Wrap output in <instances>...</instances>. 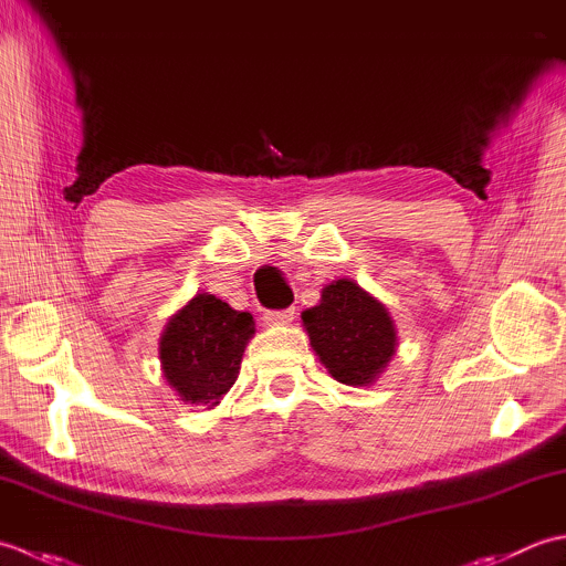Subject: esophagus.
<instances>
[{
	"label": "esophagus",
	"mask_w": 566,
	"mask_h": 566,
	"mask_svg": "<svg viewBox=\"0 0 566 566\" xmlns=\"http://www.w3.org/2000/svg\"><path fill=\"white\" fill-rule=\"evenodd\" d=\"M292 318H294V308L268 311V314L262 316V321L268 323V326H286V323H292Z\"/></svg>",
	"instance_id": "esophagus-1"
}]
</instances>
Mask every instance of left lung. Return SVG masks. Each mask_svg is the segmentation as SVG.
Listing matches in <instances>:
<instances>
[{
  "label": "left lung",
  "instance_id": "obj_1",
  "mask_svg": "<svg viewBox=\"0 0 566 566\" xmlns=\"http://www.w3.org/2000/svg\"><path fill=\"white\" fill-rule=\"evenodd\" d=\"M302 318L321 363L347 387H367L396 353L389 311L353 280L328 284L321 304L304 311Z\"/></svg>",
  "mask_w": 566,
  "mask_h": 566
}]
</instances>
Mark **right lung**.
Instances as JSON below:
<instances>
[{
	"mask_svg": "<svg viewBox=\"0 0 566 566\" xmlns=\"http://www.w3.org/2000/svg\"><path fill=\"white\" fill-rule=\"evenodd\" d=\"M255 333L248 311H235L213 294H197L177 311L160 338L165 379L197 406H216L238 379L240 359Z\"/></svg>",
	"mask_w": 566,
	"mask_h": 566,
	"instance_id": "obj_1",
	"label": "right lung"
}]
</instances>
